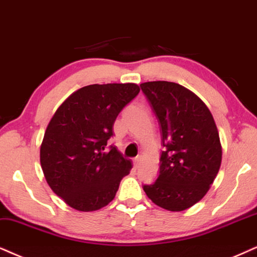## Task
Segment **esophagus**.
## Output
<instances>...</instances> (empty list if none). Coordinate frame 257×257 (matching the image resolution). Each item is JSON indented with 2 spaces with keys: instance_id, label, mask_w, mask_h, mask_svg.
Returning a JSON list of instances; mask_svg holds the SVG:
<instances>
[{
  "instance_id": "1",
  "label": "esophagus",
  "mask_w": 257,
  "mask_h": 257,
  "mask_svg": "<svg viewBox=\"0 0 257 257\" xmlns=\"http://www.w3.org/2000/svg\"><path fill=\"white\" fill-rule=\"evenodd\" d=\"M140 164H141V157H136L134 159V167L135 168H139Z\"/></svg>"
}]
</instances>
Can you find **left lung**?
Instances as JSON below:
<instances>
[{
    "mask_svg": "<svg viewBox=\"0 0 257 257\" xmlns=\"http://www.w3.org/2000/svg\"><path fill=\"white\" fill-rule=\"evenodd\" d=\"M161 125L160 172L144 190L162 209L184 211L210 190L222 164V145L213 116L192 91L172 82L142 83Z\"/></svg>",
    "mask_w": 257,
    "mask_h": 257,
    "instance_id": "1",
    "label": "left lung"
}]
</instances>
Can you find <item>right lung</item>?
<instances>
[{"label":"right lung","instance_id":"right-lung-1","mask_svg":"<svg viewBox=\"0 0 257 257\" xmlns=\"http://www.w3.org/2000/svg\"><path fill=\"white\" fill-rule=\"evenodd\" d=\"M138 84H92L67 97L52 116L40 146L47 184L67 205L84 212L108 205L133 164L116 147L105 151L121 110Z\"/></svg>","mask_w":257,"mask_h":257}]
</instances>
